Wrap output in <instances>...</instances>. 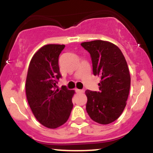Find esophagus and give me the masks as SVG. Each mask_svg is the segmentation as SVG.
<instances>
[{
  "label": "esophagus",
  "mask_w": 153,
  "mask_h": 153,
  "mask_svg": "<svg viewBox=\"0 0 153 153\" xmlns=\"http://www.w3.org/2000/svg\"><path fill=\"white\" fill-rule=\"evenodd\" d=\"M75 92H76L77 93H84V89H75Z\"/></svg>",
  "instance_id": "obj_1"
}]
</instances>
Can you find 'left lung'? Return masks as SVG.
Instances as JSON below:
<instances>
[{
	"instance_id": "1",
	"label": "left lung",
	"mask_w": 153,
	"mask_h": 153,
	"mask_svg": "<svg viewBox=\"0 0 153 153\" xmlns=\"http://www.w3.org/2000/svg\"><path fill=\"white\" fill-rule=\"evenodd\" d=\"M90 54L94 75L101 77L99 91L86 90L88 115L95 122L108 124L118 119L126 106L130 89V75L121 49L107 41L84 42Z\"/></svg>"
}]
</instances>
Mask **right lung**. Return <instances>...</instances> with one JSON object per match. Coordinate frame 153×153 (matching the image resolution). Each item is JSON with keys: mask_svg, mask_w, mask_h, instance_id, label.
I'll return each mask as SVG.
<instances>
[{"mask_svg": "<svg viewBox=\"0 0 153 153\" xmlns=\"http://www.w3.org/2000/svg\"><path fill=\"white\" fill-rule=\"evenodd\" d=\"M65 46L48 44L41 47L29 64L26 94L36 119L44 126L55 129L67 122L73 107L74 90L66 86L58 89L61 78L58 58Z\"/></svg>", "mask_w": 153, "mask_h": 153, "instance_id": "1", "label": "right lung"}]
</instances>
